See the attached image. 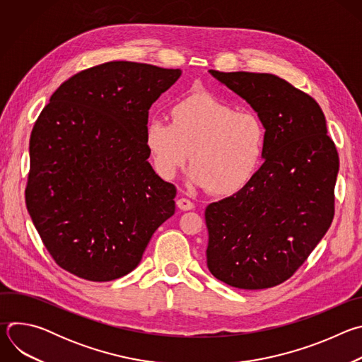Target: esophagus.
Returning a JSON list of instances; mask_svg holds the SVG:
<instances>
[{
	"instance_id": "34e87169",
	"label": "esophagus",
	"mask_w": 362,
	"mask_h": 362,
	"mask_svg": "<svg viewBox=\"0 0 362 362\" xmlns=\"http://www.w3.org/2000/svg\"><path fill=\"white\" fill-rule=\"evenodd\" d=\"M177 208H179L180 211H192V209L194 208V204H193V202H190L189 199L182 197V199L177 200Z\"/></svg>"
}]
</instances>
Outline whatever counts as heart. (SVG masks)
Masks as SVG:
<instances>
[{"instance_id": "obj_1", "label": "heart", "mask_w": 362, "mask_h": 362, "mask_svg": "<svg viewBox=\"0 0 362 362\" xmlns=\"http://www.w3.org/2000/svg\"><path fill=\"white\" fill-rule=\"evenodd\" d=\"M170 116L172 122L151 117L144 127L154 169L163 179H173L190 158L194 185L228 194L259 166L265 127L256 115L235 112L214 94L193 93L175 103Z\"/></svg>"}]
</instances>
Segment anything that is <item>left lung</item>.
<instances>
[{
    "label": "left lung",
    "instance_id": "8db88e82",
    "mask_svg": "<svg viewBox=\"0 0 362 362\" xmlns=\"http://www.w3.org/2000/svg\"><path fill=\"white\" fill-rule=\"evenodd\" d=\"M209 73L257 113L264 165L235 194L204 211L211 274L239 289L289 279L334 219L338 151L318 103L268 73Z\"/></svg>",
    "mask_w": 362,
    "mask_h": 362
}]
</instances>
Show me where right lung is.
<instances>
[{
    "instance_id": "1",
    "label": "right lung",
    "mask_w": 362,
    "mask_h": 362,
    "mask_svg": "<svg viewBox=\"0 0 362 362\" xmlns=\"http://www.w3.org/2000/svg\"><path fill=\"white\" fill-rule=\"evenodd\" d=\"M179 69L110 62L64 81L30 137L25 203L51 257L93 282L132 272L175 215V185L147 162L148 109Z\"/></svg>"
}]
</instances>
